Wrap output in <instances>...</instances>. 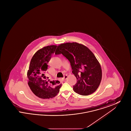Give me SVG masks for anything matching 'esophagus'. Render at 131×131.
Instances as JSON below:
<instances>
[{
  "mask_svg": "<svg viewBox=\"0 0 131 131\" xmlns=\"http://www.w3.org/2000/svg\"><path fill=\"white\" fill-rule=\"evenodd\" d=\"M67 77H68L67 75H65V76L63 77V80H66V79H67Z\"/></svg>",
  "mask_w": 131,
  "mask_h": 131,
  "instance_id": "1",
  "label": "esophagus"
}]
</instances>
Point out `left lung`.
<instances>
[{"label":"left lung","instance_id":"1","mask_svg":"<svg viewBox=\"0 0 131 131\" xmlns=\"http://www.w3.org/2000/svg\"><path fill=\"white\" fill-rule=\"evenodd\" d=\"M55 54H62L70 61L77 81L73 86L75 93L86 96L97 90L102 80V69L87 47L76 42L63 43L57 46Z\"/></svg>","mask_w":131,"mask_h":131}]
</instances>
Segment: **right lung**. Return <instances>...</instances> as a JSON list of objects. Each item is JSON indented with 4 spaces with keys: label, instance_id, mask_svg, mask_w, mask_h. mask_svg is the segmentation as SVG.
<instances>
[{
    "label": "right lung",
    "instance_id": "right-lung-1",
    "mask_svg": "<svg viewBox=\"0 0 131 131\" xmlns=\"http://www.w3.org/2000/svg\"><path fill=\"white\" fill-rule=\"evenodd\" d=\"M56 47V45L48 46L38 50L32 57L27 71L28 84L32 92L41 99L54 97L61 86L60 81H51L45 75L48 63Z\"/></svg>",
    "mask_w": 131,
    "mask_h": 131
}]
</instances>
